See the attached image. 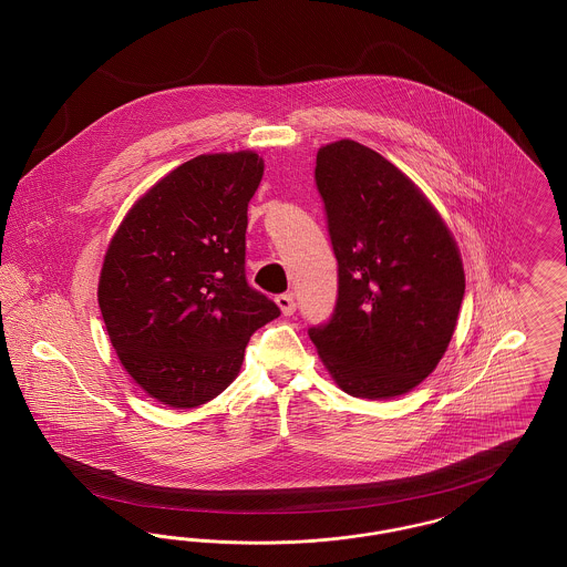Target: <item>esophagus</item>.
I'll return each instance as SVG.
<instances>
[{"instance_id": "esophagus-1", "label": "esophagus", "mask_w": 567, "mask_h": 567, "mask_svg": "<svg viewBox=\"0 0 567 567\" xmlns=\"http://www.w3.org/2000/svg\"><path fill=\"white\" fill-rule=\"evenodd\" d=\"M276 303L280 306V310H282L285 317H291V315L296 312V297L291 296V293H282V296L276 297Z\"/></svg>"}]
</instances>
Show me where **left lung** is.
<instances>
[{
    "label": "left lung",
    "mask_w": 567,
    "mask_h": 567,
    "mask_svg": "<svg viewBox=\"0 0 567 567\" xmlns=\"http://www.w3.org/2000/svg\"><path fill=\"white\" fill-rule=\"evenodd\" d=\"M315 181L338 259V297L329 321L308 336L349 395L408 393L453 338L465 293L457 244L414 183L359 142L323 146Z\"/></svg>",
    "instance_id": "left-lung-1"
}]
</instances>
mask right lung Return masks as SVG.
<instances>
[{
	"instance_id": "add662e5",
	"label": "right lung",
	"mask_w": 567,
	"mask_h": 567,
	"mask_svg": "<svg viewBox=\"0 0 567 567\" xmlns=\"http://www.w3.org/2000/svg\"><path fill=\"white\" fill-rule=\"evenodd\" d=\"M264 176L250 151L199 155L135 202L100 276V310L125 370L155 400H215L250 336L280 317L246 280L248 202Z\"/></svg>"
}]
</instances>
